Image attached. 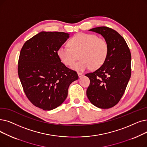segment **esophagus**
I'll return each instance as SVG.
<instances>
[{
    "instance_id": "34e87169",
    "label": "esophagus",
    "mask_w": 147,
    "mask_h": 147,
    "mask_svg": "<svg viewBox=\"0 0 147 147\" xmlns=\"http://www.w3.org/2000/svg\"><path fill=\"white\" fill-rule=\"evenodd\" d=\"M78 76H79V77L80 78H82L83 76H84V74L83 73H78Z\"/></svg>"
}]
</instances>
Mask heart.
<instances>
[{
  "label": "heart",
  "instance_id": "obj_1",
  "mask_svg": "<svg viewBox=\"0 0 147 147\" xmlns=\"http://www.w3.org/2000/svg\"><path fill=\"white\" fill-rule=\"evenodd\" d=\"M68 47H60L57 55L63 64L68 67L73 65L79 57L80 60L72 67L77 71H84L91 67L93 69L101 67L109 53L107 41L95 34H78L68 41Z\"/></svg>",
  "mask_w": 147,
  "mask_h": 147
}]
</instances>
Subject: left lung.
I'll return each instance as SVG.
<instances>
[{"mask_svg":"<svg viewBox=\"0 0 147 147\" xmlns=\"http://www.w3.org/2000/svg\"><path fill=\"white\" fill-rule=\"evenodd\" d=\"M89 30L103 36L109 45V53L103 65L85 74L90 80L86 95L95 106L109 109L118 103L130 80V51L124 38L111 28L101 26Z\"/></svg>","mask_w":147,"mask_h":147,"instance_id":"8db88e82","label":"left lung"}]
</instances>
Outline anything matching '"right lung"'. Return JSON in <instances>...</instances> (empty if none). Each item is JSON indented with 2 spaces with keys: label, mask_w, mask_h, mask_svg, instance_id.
<instances>
[{
  "label": "right lung",
  "mask_w": 147,
  "mask_h": 147,
  "mask_svg": "<svg viewBox=\"0 0 147 147\" xmlns=\"http://www.w3.org/2000/svg\"><path fill=\"white\" fill-rule=\"evenodd\" d=\"M69 37L65 32L42 31L25 42L20 51L18 74L24 92L32 103L44 111L62 104L69 85L79 79L57 55Z\"/></svg>",
  "instance_id": "add662e5"
}]
</instances>
